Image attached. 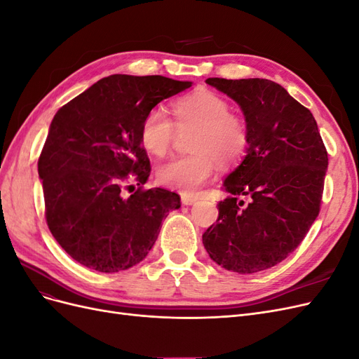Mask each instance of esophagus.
Returning <instances> with one entry per match:
<instances>
[{
	"label": "esophagus",
	"mask_w": 359,
	"mask_h": 359,
	"mask_svg": "<svg viewBox=\"0 0 359 359\" xmlns=\"http://www.w3.org/2000/svg\"><path fill=\"white\" fill-rule=\"evenodd\" d=\"M198 201V196H191V194H181V202L184 205H191Z\"/></svg>",
	"instance_id": "obj_1"
}]
</instances>
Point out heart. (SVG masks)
Wrapping results in <instances>:
<instances>
[{
  "mask_svg": "<svg viewBox=\"0 0 359 359\" xmlns=\"http://www.w3.org/2000/svg\"><path fill=\"white\" fill-rule=\"evenodd\" d=\"M173 118L161 107L148 111L140 123L139 139L149 154L161 157L170 149L178 130L194 132L189 156L173 157L157 170L165 187L182 194L196 193L214 172V160L233 165L250 144L245 119L231 112V104L212 91H198L173 103Z\"/></svg>",
  "mask_w": 359,
  "mask_h": 359,
  "instance_id": "obj_1",
  "label": "heart"
}]
</instances>
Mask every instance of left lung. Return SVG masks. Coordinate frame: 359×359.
<instances>
[{
    "label": "left lung",
    "mask_w": 359,
    "mask_h": 359,
    "mask_svg": "<svg viewBox=\"0 0 359 359\" xmlns=\"http://www.w3.org/2000/svg\"><path fill=\"white\" fill-rule=\"evenodd\" d=\"M205 82L240 104L250 144L223 182L231 196L217 205L219 219L202 241L215 264L257 273L285 260L316 220L328 153L313 114L281 85L259 78Z\"/></svg>",
    "instance_id": "obj_1"
}]
</instances>
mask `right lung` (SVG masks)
<instances>
[{
	"label": "right lung",
	"instance_id": "1",
	"mask_svg": "<svg viewBox=\"0 0 359 359\" xmlns=\"http://www.w3.org/2000/svg\"><path fill=\"white\" fill-rule=\"evenodd\" d=\"M191 86L165 76L112 74L53 116L39 157L45 217L81 265L118 273L145 259L180 196L142 189L151 166L139 128L148 111ZM140 189L127 197L129 180Z\"/></svg>",
	"mask_w": 359,
	"mask_h": 359
}]
</instances>
